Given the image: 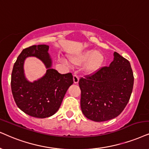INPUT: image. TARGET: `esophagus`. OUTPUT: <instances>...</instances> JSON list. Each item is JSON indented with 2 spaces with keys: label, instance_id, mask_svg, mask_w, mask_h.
Here are the masks:
<instances>
[{
  "label": "esophagus",
  "instance_id": "1",
  "mask_svg": "<svg viewBox=\"0 0 149 149\" xmlns=\"http://www.w3.org/2000/svg\"><path fill=\"white\" fill-rule=\"evenodd\" d=\"M79 82V77L77 76V75H73V82H74L75 84H77Z\"/></svg>",
  "mask_w": 149,
  "mask_h": 149
}]
</instances>
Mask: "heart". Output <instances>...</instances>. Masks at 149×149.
Here are the masks:
<instances>
[{
    "mask_svg": "<svg viewBox=\"0 0 149 149\" xmlns=\"http://www.w3.org/2000/svg\"><path fill=\"white\" fill-rule=\"evenodd\" d=\"M69 61L75 65L84 63V71L86 74H93L101 68L104 61L102 53L95 49H86L69 57Z\"/></svg>",
    "mask_w": 149,
    "mask_h": 149,
    "instance_id": "1",
    "label": "heart"
}]
</instances>
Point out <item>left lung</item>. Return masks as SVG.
Instances as JSON below:
<instances>
[{
    "mask_svg": "<svg viewBox=\"0 0 149 149\" xmlns=\"http://www.w3.org/2000/svg\"><path fill=\"white\" fill-rule=\"evenodd\" d=\"M109 67L79 80L80 107L86 118L104 122L116 118L129 102L134 77L131 65L118 53Z\"/></svg>",
    "mask_w": 149,
    "mask_h": 149,
    "instance_id": "1",
    "label": "left lung"
}]
</instances>
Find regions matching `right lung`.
<instances>
[{
  "label": "right lung",
  "instance_id": "1",
  "mask_svg": "<svg viewBox=\"0 0 149 149\" xmlns=\"http://www.w3.org/2000/svg\"><path fill=\"white\" fill-rule=\"evenodd\" d=\"M49 47L38 45L24 49L17 58L12 73L11 87L16 105L26 114L38 118L55 114L67 89L73 83L71 73L61 74L52 69ZM31 56L40 59L48 69L44 77L33 83L27 80L24 73V62Z\"/></svg>",
  "mask_w": 149,
  "mask_h": 149
}]
</instances>
